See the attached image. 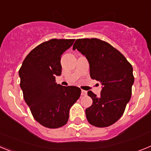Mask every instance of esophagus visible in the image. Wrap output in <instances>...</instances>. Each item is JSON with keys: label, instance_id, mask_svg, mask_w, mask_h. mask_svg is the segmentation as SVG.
I'll return each instance as SVG.
<instances>
[{"label": "esophagus", "instance_id": "1", "mask_svg": "<svg viewBox=\"0 0 151 151\" xmlns=\"http://www.w3.org/2000/svg\"><path fill=\"white\" fill-rule=\"evenodd\" d=\"M81 94H82V96H85V95H87V91H86L82 90V92H81Z\"/></svg>", "mask_w": 151, "mask_h": 151}]
</instances>
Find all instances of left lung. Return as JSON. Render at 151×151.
Returning a JSON list of instances; mask_svg holds the SVG:
<instances>
[{
	"label": "left lung",
	"instance_id": "8db88e82",
	"mask_svg": "<svg viewBox=\"0 0 151 151\" xmlns=\"http://www.w3.org/2000/svg\"><path fill=\"white\" fill-rule=\"evenodd\" d=\"M73 49L85 56L91 78L103 85L100 97L88 91L93 101L85 110L88 121L100 128L113 125L120 119L130 101L134 83L132 66L115 47L97 38L77 39Z\"/></svg>",
	"mask_w": 151,
	"mask_h": 151
}]
</instances>
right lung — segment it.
<instances>
[{
	"instance_id": "1",
	"label": "right lung",
	"mask_w": 151,
	"mask_h": 151,
	"mask_svg": "<svg viewBox=\"0 0 151 151\" xmlns=\"http://www.w3.org/2000/svg\"><path fill=\"white\" fill-rule=\"evenodd\" d=\"M75 39H50L35 47L26 56L19 75L23 97L33 117L41 125L57 129L67 123L70 107L81 95L76 86L56 83L60 76L61 55Z\"/></svg>"
}]
</instances>
